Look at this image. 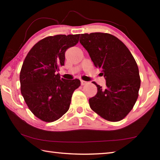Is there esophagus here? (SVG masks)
<instances>
[{"instance_id":"obj_1","label":"esophagus","mask_w":160,"mask_h":160,"mask_svg":"<svg viewBox=\"0 0 160 160\" xmlns=\"http://www.w3.org/2000/svg\"><path fill=\"white\" fill-rule=\"evenodd\" d=\"M88 83L86 82V81H84V80H81V85H85L86 84Z\"/></svg>"}]
</instances>
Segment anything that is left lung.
I'll list each match as a JSON object with an SVG mask.
<instances>
[{"label":"left lung","instance_id":"obj_1","mask_svg":"<svg viewBox=\"0 0 160 160\" xmlns=\"http://www.w3.org/2000/svg\"><path fill=\"white\" fill-rule=\"evenodd\" d=\"M80 42L106 79L105 88L93 82L97 93L89 99L90 108L107 121L122 120L138 97L140 78L133 56L121 40L108 33L82 34Z\"/></svg>","mask_w":160,"mask_h":160}]
</instances>
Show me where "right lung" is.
Returning <instances> with one entry per match:
<instances>
[{
	"instance_id": "right-lung-1",
	"label": "right lung",
	"mask_w": 160,
	"mask_h": 160,
	"mask_svg": "<svg viewBox=\"0 0 160 160\" xmlns=\"http://www.w3.org/2000/svg\"><path fill=\"white\" fill-rule=\"evenodd\" d=\"M80 34H58L40 40L29 51L22 66V95L29 110L45 122L60 118L69 109L78 79L65 80L57 73L65 52L78 44Z\"/></svg>"
}]
</instances>
